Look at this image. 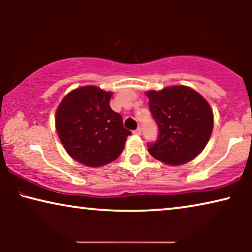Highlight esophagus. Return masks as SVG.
I'll return each mask as SVG.
<instances>
[{"label": "esophagus", "instance_id": "obj_1", "mask_svg": "<svg viewBox=\"0 0 252 252\" xmlns=\"http://www.w3.org/2000/svg\"><path fill=\"white\" fill-rule=\"evenodd\" d=\"M134 134H135V135H141V133H142V129H141L140 128V127H137V128L135 129V130H134V132H133Z\"/></svg>", "mask_w": 252, "mask_h": 252}]
</instances>
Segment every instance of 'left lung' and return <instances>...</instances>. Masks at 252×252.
Returning <instances> with one entry per match:
<instances>
[{
	"label": "left lung",
	"instance_id": "1",
	"mask_svg": "<svg viewBox=\"0 0 252 252\" xmlns=\"http://www.w3.org/2000/svg\"><path fill=\"white\" fill-rule=\"evenodd\" d=\"M147 96L158 127L157 140L148 143L151 156L168 165H181L194 159L205 148L213 129L209 103L185 86L151 91Z\"/></svg>",
	"mask_w": 252,
	"mask_h": 252
}]
</instances>
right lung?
<instances>
[{
  "instance_id": "obj_1",
  "label": "right lung",
  "mask_w": 252,
  "mask_h": 252,
  "mask_svg": "<svg viewBox=\"0 0 252 252\" xmlns=\"http://www.w3.org/2000/svg\"><path fill=\"white\" fill-rule=\"evenodd\" d=\"M111 93L94 86L77 88L65 96L56 112V129L67 154L86 166L115 160L130 130L110 108Z\"/></svg>"
}]
</instances>
